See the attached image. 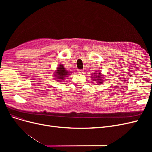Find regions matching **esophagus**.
Masks as SVG:
<instances>
[{
    "instance_id": "34e87169",
    "label": "esophagus",
    "mask_w": 152,
    "mask_h": 152,
    "mask_svg": "<svg viewBox=\"0 0 152 152\" xmlns=\"http://www.w3.org/2000/svg\"><path fill=\"white\" fill-rule=\"evenodd\" d=\"M78 72H79V73H83L84 70H78Z\"/></svg>"
}]
</instances>
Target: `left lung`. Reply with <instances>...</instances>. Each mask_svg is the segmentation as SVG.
Returning <instances> with one entry per match:
<instances>
[{
  "label": "left lung",
  "mask_w": 152,
  "mask_h": 152,
  "mask_svg": "<svg viewBox=\"0 0 152 152\" xmlns=\"http://www.w3.org/2000/svg\"><path fill=\"white\" fill-rule=\"evenodd\" d=\"M92 79H93V81H96L97 82L98 84H102V82H103V77H102V75H101V73L99 72V73H92Z\"/></svg>",
  "instance_id": "left-lung-1"
}]
</instances>
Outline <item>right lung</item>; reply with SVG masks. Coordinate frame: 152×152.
<instances>
[{
    "label": "right lung",
    "instance_id": "obj_1",
    "mask_svg": "<svg viewBox=\"0 0 152 152\" xmlns=\"http://www.w3.org/2000/svg\"><path fill=\"white\" fill-rule=\"evenodd\" d=\"M70 72H69L66 70H65V68H64L63 65L60 64L58 67L56 71L54 72L55 73V77H56V79L58 80H63L66 77H68L69 75V73Z\"/></svg>",
    "mask_w": 152,
    "mask_h": 152
}]
</instances>
